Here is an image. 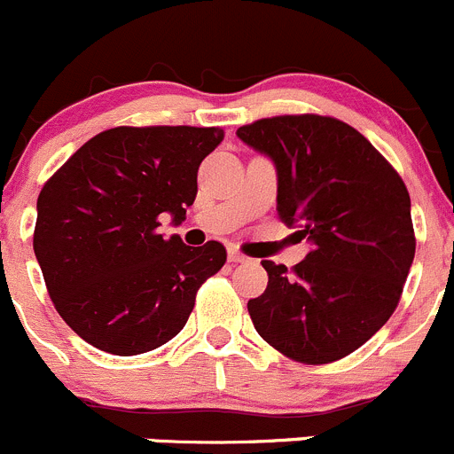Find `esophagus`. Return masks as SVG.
Segmentation results:
<instances>
[{
    "label": "esophagus",
    "mask_w": 454,
    "mask_h": 454,
    "mask_svg": "<svg viewBox=\"0 0 454 454\" xmlns=\"http://www.w3.org/2000/svg\"><path fill=\"white\" fill-rule=\"evenodd\" d=\"M227 255H229V262H249V255L242 254L238 247H229Z\"/></svg>",
    "instance_id": "esophagus-1"
}]
</instances>
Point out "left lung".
I'll list each match as a JSON object with an SVG mask.
<instances>
[{
	"mask_svg": "<svg viewBox=\"0 0 454 454\" xmlns=\"http://www.w3.org/2000/svg\"><path fill=\"white\" fill-rule=\"evenodd\" d=\"M271 156L278 216L313 249L295 267L262 260L267 289L249 300L267 344L300 364H329L386 325L415 258L411 196L397 169L344 121L282 114L238 128Z\"/></svg>",
	"mask_w": 454,
	"mask_h": 454,
	"instance_id": "obj_1",
	"label": "left lung"
}]
</instances>
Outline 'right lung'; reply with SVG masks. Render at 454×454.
<instances>
[{
	"label": "right lung",
	"instance_id": "add662e5",
	"mask_svg": "<svg viewBox=\"0 0 454 454\" xmlns=\"http://www.w3.org/2000/svg\"><path fill=\"white\" fill-rule=\"evenodd\" d=\"M223 128L106 129L79 147L37 199L33 247L48 295L79 338L141 356L181 333L200 285L227 262L218 240L163 238L160 214L185 218L199 168Z\"/></svg>",
	"mask_w": 454,
	"mask_h": 454
}]
</instances>
